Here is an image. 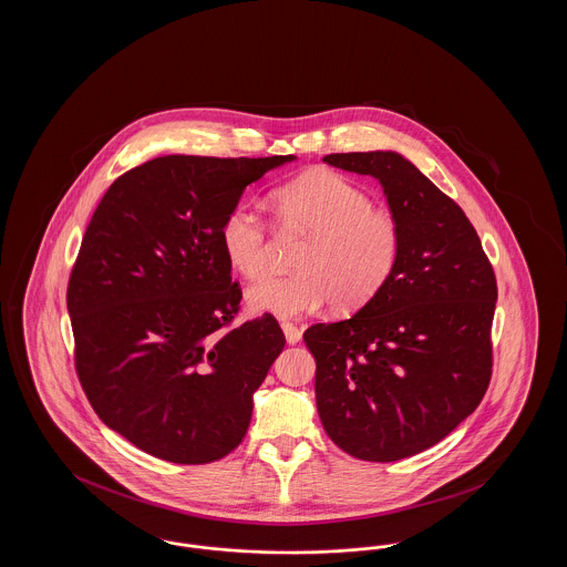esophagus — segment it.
Returning <instances> with one entry per match:
<instances>
[{"mask_svg":"<svg viewBox=\"0 0 567 567\" xmlns=\"http://www.w3.org/2000/svg\"><path fill=\"white\" fill-rule=\"evenodd\" d=\"M282 331L289 344H297L301 340V329L293 323H282Z\"/></svg>","mask_w":567,"mask_h":567,"instance_id":"1","label":"esophagus"}]
</instances>
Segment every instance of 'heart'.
<instances>
[{
  "label": "heart",
  "mask_w": 567,
  "mask_h": 567,
  "mask_svg": "<svg viewBox=\"0 0 567 567\" xmlns=\"http://www.w3.org/2000/svg\"><path fill=\"white\" fill-rule=\"evenodd\" d=\"M282 227L308 236L297 274L270 276L248 289L255 310L296 319L336 303L357 310L382 291L402 257L400 220L372 206L370 195L338 172L303 174L274 193ZM227 264L246 278L270 268V234L261 213L240 202L220 223Z\"/></svg>",
  "instance_id": "1"
}]
</instances>
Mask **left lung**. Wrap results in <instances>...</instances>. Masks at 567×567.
Wrapping results in <instances>:
<instances>
[{
	"instance_id": "obj_1",
	"label": "left lung",
	"mask_w": 567,
	"mask_h": 567,
	"mask_svg": "<svg viewBox=\"0 0 567 567\" xmlns=\"http://www.w3.org/2000/svg\"><path fill=\"white\" fill-rule=\"evenodd\" d=\"M323 162L378 178L402 227V257L351 319L303 331L317 361V410L351 457H412L485 398L495 271L470 218L402 155L336 153Z\"/></svg>"
}]
</instances>
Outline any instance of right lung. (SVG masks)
Wrapping results in <instances>:
<instances>
[{"label":"right lung","instance_id":"obj_1","mask_svg":"<svg viewBox=\"0 0 567 567\" xmlns=\"http://www.w3.org/2000/svg\"><path fill=\"white\" fill-rule=\"evenodd\" d=\"M293 155H167L118 176L68 282L82 391L110 430L153 457L202 465L246 435L252 393L285 349L271 315L231 327L243 289L220 223Z\"/></svg>","mask_w":567,"mask_h":567}]
</instances>
